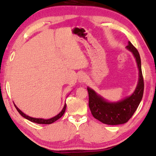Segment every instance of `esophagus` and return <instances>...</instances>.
Here are the masks:
<instances>
[{
  "instance_id": "obj_1",
  "label": "esophagus",
  "mask_w": 156,
  "mask_h": 156,
  "mask_svg": "<svg viewBox=\"0 0 156 156\" xmlns=\"http://www.w3.org/2000/svg\"><path fill=\"white\" fill-rule=\"evenodd\" d=\"M87 80V78H86V76L83 74H81L79 75L78 76V81L80 82H84L86 81Z\"/></svg>"
}]
</instances>
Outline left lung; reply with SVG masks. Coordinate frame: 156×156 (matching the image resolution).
<instances>
[{"label":"left lung","mask_w":156,"mask_h":156,"mask_svg":"<svg viewBox=\"0 0 156 156\" xmlns=\"http://www.w3.org/2000/svg\"><path fill=\"white\" fill-rule=\"evenodd\" d=\"M136 59L139 71V78L137 87L132 95L120 101L109 103L98 95L94 91L87 88L88 93V106L94 118L108 125L122 124L127 122L136 110L142 99L144 90V81L141 70V57L136 48L130 42L126 46Z\"/></svg>","instance_id":"8db88e82"}]
</instances>
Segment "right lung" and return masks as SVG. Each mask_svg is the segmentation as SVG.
<instances>
[{
    "label": "right lung",
    "mask_w": 156,
    "mask_h": 156,
    "mask_svg": "<svg viewBox=\"0 0 156 156\" xmlns=\"http://www.w3.org/2000/svg\"><path fill=\"white\" fill-rule=\"evenodd\" d=\"M14 105L15 107V108L17 109V112H19L23 118H25L26 119H27V120L32 122L37 123V124H52L53 122H55L56 120H57L58 119H59L63 115L64 113H65L66 108V104L64 105V107H63V108L62 110V112H61L59 114H57V115H55V116L52 118L47 119V120H44V119H42V118H35L30 117V116H28V115H27L25 114H23V113L21 112L20 109L18 108L15 104H14Z\"/></svg>",
    "instance_id": "right-lung-1"
}]
</instances>
